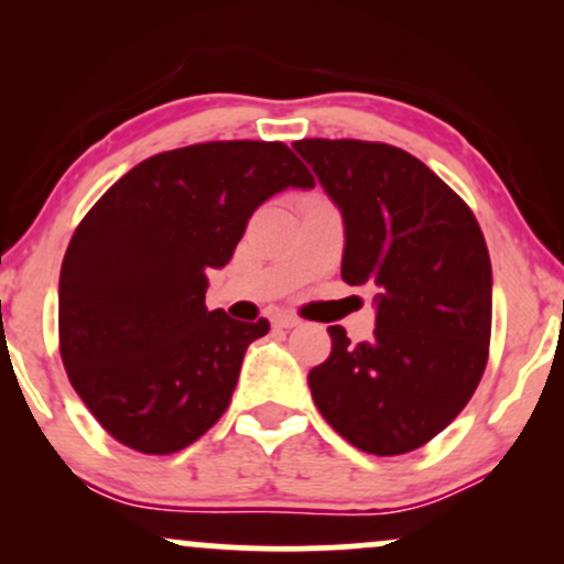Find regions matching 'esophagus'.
Listing matches in <instances>:
<instances>
[{"label":"esophagus","instance_id":"1","mask_svg":"<svg viewBox=\"0 0 564 564\" xmlns=\"http://www.w3.org/2000/svg\"><path fill=\"white\" fill-rule=\"evenodd\" d=\"M273 326L275 328H294V326H300V321H296L294 315H275Z\"/></svg>","mask_w":564,"mask_h":564}]
</instances>
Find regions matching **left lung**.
Wrapping results in <instances>:
<instances>
[{
    "instance_id": "left-lung-1",
    "label": "left lung",
    "mask_w": 564,
    "mask_h": 564,
    "mask_svg": "<svg viewBox=\"0 0 564 564\" xmlns=\"http://www.w3.org/2000/svg\"><path fill=\"white\" fill-rule=\"evenodd\" d=\"M345 219L341 278L377 289V328L332 355L307 384L355 448L398 456L448 426L480 384L494 273L475 215L430 166L387 142L296 140Z\"/></svg>"
}]
</instances>
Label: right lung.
Returning a JSON list of instances; mask_svg holds the SVG:
<instances>
[{
  "instance_id": "1",
  "label": "right lung",
  "mask_w": 564,
  "mask_h": 564,
  "mask_svg": "<svg viewBox=\"0 0 564 564\" xmlns=\"http://www.w3.org/2000/svg\"><path fill=\"white\" fill-rule=\"evenodd\" d=\"M313 185L283 142H198L140 161L87 212L63 257L57 328L70 384L108 435L166 456L228 411L270 323L206 310V273L230 262L257 206Z\"/></svg>"
}]
</instances>
